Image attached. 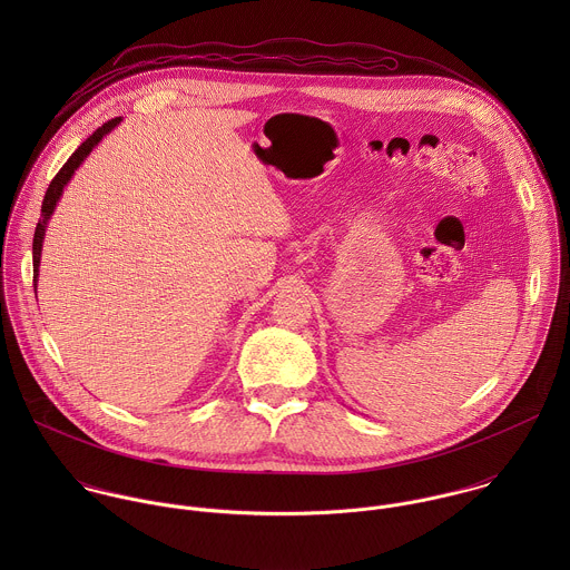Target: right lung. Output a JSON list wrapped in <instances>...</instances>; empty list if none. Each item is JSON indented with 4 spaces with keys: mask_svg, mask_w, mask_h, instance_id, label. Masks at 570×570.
I'll return each mask as SVG.
<instances>
[{
    "mask_svg": "<svg viewBox=\"0 0 570 570\" xmlns=\"http://www.w3.org/2000/svg\"><path fill=\"white\" fill-rule=\"evenodd\" d=\"M122 118H111L109 122H105L102 127H98L81 147L70 156V160L61 166V170L55 175V179L50 181L48 190H46V197H43V204H41V219L37 224V230H35V239H32V258H35V292H37V278H39V261H41V245H43V237H46V228H48V219L50 215L55 213L57 208V202L61 199L63 195V188L66 184L72 179L75 170L81 166L82 160L91 154V149L102 140V136H107Z\"/></svg>",
    "mask_w": 570,
    "mask_h": 570,
    "instance_id": "right-lung-1",
    "label": "right lung"
}]
</instances>
